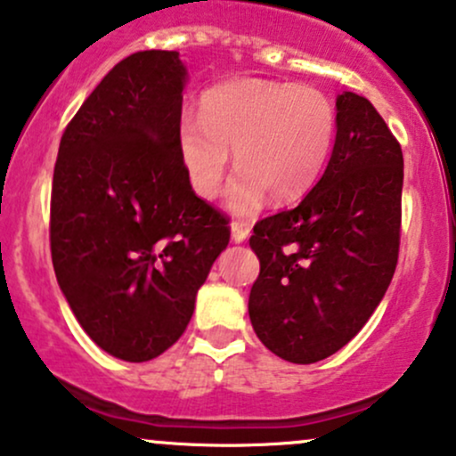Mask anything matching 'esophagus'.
I'll return each mask as SVG.
<instances>
[{"label": "esophagus", "mask_w": 456, "mask_h": 456, "mask_svg": "<svg viewBox=\"0 0 456 456\" xmlns=\"http://www.w3.org/2000/svg\"><path fill=\"white\" fill-rule=\"evenodd\" d=\"M248 232H251V229H248L244 223H232V240L236 244H242L244 240L248 238Z\"/></svg>", "instance_id": "1"}]
</instances>
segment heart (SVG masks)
<instances>
[{
	"label": "heart",
	"instance_id": "b5f03b06",
	"mask_svg": "<svg viewBox=\"0 0 456 456\" xmlns=\"http://www.w3.org/2000/svg\"><path fill=\"white\" fill-rule=\"evenodd\" d=\"M203 114L179 118L177 149L194 192L214 199L233 149L236 177L224 203L253 214L270 194L274 203L303 197L331 155L338 110L318 88L273 79H233L203 94Z\"/></svg>",
	"mask_w": 456,
	"mask_h": 456
}]
</instances>
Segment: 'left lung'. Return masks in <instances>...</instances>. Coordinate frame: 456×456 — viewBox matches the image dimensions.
I'll list each match as a JSON object with an SVG mask.
<instances>
[{"mask_svg":"<svg viewBox=\"0 0 456 456\" xmlns=\"http://www.w3.org/2000/svg\"><path fill=\"white\" fill-rule=\"evenodd\" d=\"M338 132L318 183L248 240L259 277L253 331L289 363L331 357L383 301L398 262L403 151L366 97L335 99Z\"/></svg>","mask_w":456,"mask_h":456,"instance_id":"left-lung-1","label":"left lung"}]
</instances>
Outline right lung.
<instances>
[{"label":"right lung","mask_w":456,"mask_h":456,"mask_svg":"<svg viewBox=\"0 0 456 456\" xmlns=\"http://www.w3.org/2000/svg\"><path fill=\"white\" fill-rule=\"evenodd\" d=\"M188 69L138 52L99 82L64 129L52 186V262L99 348L149 362L186 331L199 288L229 244L177 149Z\"/></svg>","instance_id":"1"}]
</instances>
